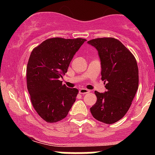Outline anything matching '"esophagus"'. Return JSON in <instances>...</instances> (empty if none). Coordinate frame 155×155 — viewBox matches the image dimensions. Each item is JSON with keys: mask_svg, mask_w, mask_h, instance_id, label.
Returning a JSON list of instances; mask_svg holds the SVG:
<instances>
[{"mask_svg": "<svg viewBox=\"0 0 155 155\" xmlns=\"http://www.w3.org/2000/svg\"><path fill=\"white\" fill-rule=\"evenodd\" d=\"M89 92V90H87L86 88H80L79 89V93L82 94H85Z\"/></svg>", "mask_w": 155, "mask_h": 155, "instance_id": "34e87169", "label": "esophagus"}]
</instances>
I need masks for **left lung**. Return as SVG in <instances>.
<instances>
[{
  "label": "left lung",
  "mask_w": 155,
  "mask_h": 155,
  "mask_svg": "<svg viewBox=\"0 0 155 155\" xmlns=\"http://www.w3.org/2000/svg\"><path fill=\"white\" fill-rule=\"evenodd\" d=\"M98 51L101 79L107 91H95L97 102L90 109L94 118L105 124H113L125 115L139 86V70L132 53L112 37L87 41Z\"/></svg>",
  "instance_id": "left-lung-1"
}]
</instances>
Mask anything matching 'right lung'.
<instances>
[{
	"label": "right lung",
	"mask_w": 155,
	"mask_h": 155,
	"mask_svg": "<svg viewBox=\"0 0 155 155\" xmlns=\"http://www.w3.org/2000/svg\"><path fill=\"white\" fill-rule=\"evenodd\" d=\"M85 39H47L33 49L27 65V87L36 112L48 123L68 115L79 91L62 84L73 55Z\"/></svg>",
	"instance_id": "right-lung-1"
}]
</instances>
